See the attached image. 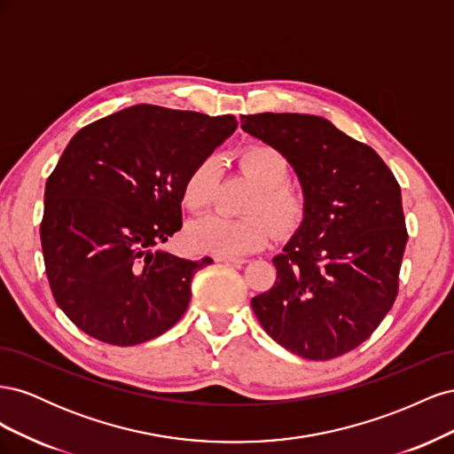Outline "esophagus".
<instances>
[{
  "label": "esophagus",
  "mask_w": 454,
  "mask_h": 454,
  "mask_svg": "<svg viewBox=\"0 0 454 454\" xmlns=\"http://www.w3.org/2000/svg\"><path fill=\"white\" fill-rule=\"evenodd\" d=\"M215 261H219V263H232V265L246 263L244 257H235V255H215Z\"/></svg>",
  "instance_id": "34e87169"
}]
</instances>
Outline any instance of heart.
Here are the masks:
<instances>
[{"instance_id":"heart-1","label":"heart","mask_w":454,"mask_h":454,"mask_svg":"<svg viewBox=\"0 0 454 454\" xmlns=\"http://www.w3.org/2000/svg\"><path fill=\"white\" fill-rule=\"evenodd\" d=\"M240 168L257 185L248 212L265 214L277 231L294 229L303 217V197L290 180V162L282 151L270 145H250L239 153ZM217 182V162L214 157L202 159L191 170L184 185V202L191 212H202L214 199ZM272 235V229L263 215L225 217L208 215L195 222L187 231V240L200 252L217 255H240L263 248Z\"/></svg>"}]
</instances>
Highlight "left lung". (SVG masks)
Masks as SVG:
<instances>
[{
  "label": "left lung",
  "mask_w": 454,
  "mask_h": 454,
  "mask_svg": "<svg viewBox=\"0 0 454 454\" xmlns=\"http://www.w3.org/2000/svg\"><path fill=\"white\" fill-rule=\"evenodd\" d=\"M282 151L305 197L303 222L272 257L277 282L252 299L269 337L305 360H332L371 337L397 295L407 244L402 189L369 145L303 114L242 115Z\"/></svg>",
  "instance_id": "left-lung-1"
}]
</instances>
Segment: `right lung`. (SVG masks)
I'll use <instances>...</instances> for the list:
<instances>
[{
    "instance_id": "add662e5",
    "label": "right lung",
    "mask_w": 454,
    "mask_h": 454,
    "mask_svg": "<svg viewBox=\"0 0 454 454\" xmlns=\"http://www.w3.org/2000/svg\"><path fill=\"white\" fill-rule=\"evenodd\" d=\"M237 125L140 104L70 140L45 185L41 248L54 301L81 332L132 347L182 318L191 280L212 259L153 248L182 229L191 170Z\"/></svg>"
}]
</instances>
